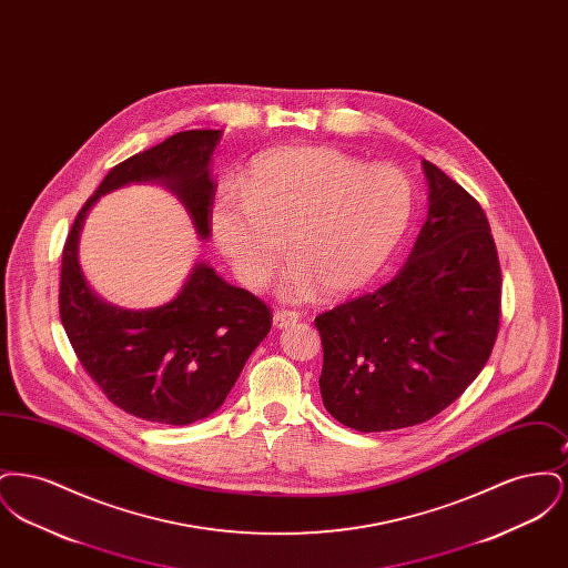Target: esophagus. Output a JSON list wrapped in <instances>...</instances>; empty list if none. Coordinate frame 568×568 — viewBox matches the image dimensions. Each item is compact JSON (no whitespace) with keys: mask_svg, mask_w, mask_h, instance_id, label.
Here are the masks:
<instances>
[{"mask_svg":"<svg viewBox=\"0 0 568 568\" xmlns=\"http://www.w3.org/2000/svg\"><path fill=\"white\" fill-rule=\"evenodd\" d=\"M297 320H300V315H297L296 311H287V308H278L272 315V324H274V327H278V329L297 324Z\"/></svg>","mask_w":568,"mask_h":568,"instance_id":"esophagus-1","label":"esophagus"}]
</instances>
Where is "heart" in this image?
Masks as SVG:
<instances>
[{"instance_id": "heart-1", "label": "heart", "mask_w": 568, "mask_h": 568, "mask_svg": "<svg viewBox=\"0 0 568 568\" xmlns=\"http://www.w3.org/2000/svg\"><path fill=\"white\" fill-rule=\"evenodd\" d=\"M415 185L392 163L366 165L332 146L276 149L251 163L243 191H219L211 227L248 290L271 281L283 253L281 292L329 297L368 285L405 239Z\"/></svg>"}]
</instances>
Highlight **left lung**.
Returning a JSON list of instances; mask_svg holds the SVG:
<instances>
[{
	"mask_svg": "<svg viewBox=\"0 0 568 568\" xmlns=\"http://www.w3.org/2000/svg\"><path fill=\"white\" fill-rule=\"evenodd\" d=\"M428 219L405 268L315 325L327 413L359 433L424 424L486 366L500 325L503 278L479 202L424 160Z\"/></svg>",
	"mask_w": 568,
	"mask_h": 568,
	"instance_id": "8db88e82",
	"label": "left lung"
}]
</instances>
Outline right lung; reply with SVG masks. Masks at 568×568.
Instances as JSON below:
<instances>
[{
  "label": "right lung",
  "instance_id": "1",
  "mask_svg": "<svg viewBox=\"0 0 568 568\" xmlns=\"http://www.w3.org/2000/svg\"><path fill=\"white\" fill-rule=\"evenodd\" d=\"M221 134L179 132L114 165L84 202L63 244L59 315L77 357L112 405L153 424L187 426L215 413L248 355L271 332L272 311L204 262L163 306L128 311L109 304L82 276V221L104 193L130 183H160L185 204L200 239H209L216 191L209 162Z\"/></svg>",
  "mask_w": 568,
  "mask_h": 568
}]
</instances>
